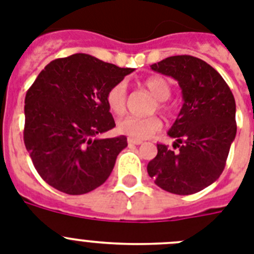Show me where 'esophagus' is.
Here are the masks:
<instances>
[{"mask_svg":"<svg viewBox=\"0 0 254 254\" xmlns=\"http://www.w3.org/2000/svg\"><path fill=\"white\" fill-rule=\"evenodd\" d=\"M127 143H129V144H135V146H138V144L142 143V140L134 139V138H127Z\"/></svg>","mask_w":254,"mask_h":254,"instance_id":"obj_1","label":"esophagus"}]
</instances>
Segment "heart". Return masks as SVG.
<instances>
[{
	"instance_id": "heart-1",
	"label": "heart",
	"mask_w": 254,
	"mask_h": 254,
	"mask_svg": "<svg viewBox=\"0 0 254 254\" xmlns=\"http://www.w3.org/2000/svg\"><path fill=\"white\" fill-rule=\"evenodd\" d=\"M144 86L159 101L160 110H169L165 101L172 94V86H170L167 78L160 77V76L147 78L144 81ZM127 101V90L125 82H117V84H115L114 86H111L108 89L107 94H106V103H107L108 108L114 115L121 116V115L125 114ZM161 127H163V124H161V120L157 116H127L121 119L117 124V129H119L120 133L139 140L151 137L152 134L159 131Z\"/></svg>"
}]
</instances>
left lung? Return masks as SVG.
Instances as JSON below:
<instances>
[{"mask_svg":"<svg viewBox=\"0 0 254 254\" xmlns=\"http://www.w3.org/2000/svg\"><path fill=\"white\" fill-rule=\"evenodd\" d=\"M151 68L178 81L185 103L168 131L179 151L157 144L156 157L147 165L148 176L168 192H199L225 169L236 135L234 95L212 65L191 55L169 57Z\"/></svg>","mask_w":254,"mask_h":254,"instance_id":"obj_1","label":"left lung"}]
</instances>
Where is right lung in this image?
I'll return each mask as SVG.
<instances>
[{
    "label": "right lung",
    "instance_id": "add662e5",
    "mask_svg": "<svg viewBox=\"0 0 254 254\" xmlns=\"http://www.w3.org/2000/svg\"><path fill=\"white\" fill-rule=\"evenodd\" d=\"M133 68L87 54L50 62L25 94L24 144L37 173L68 195L106 182L127 137L97 138L116 127L106 103L108 89Z\"/></svg>",
    "mask_w": 254,
    "mask_h": 254
}]
</instances>
